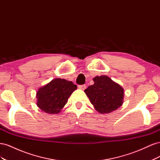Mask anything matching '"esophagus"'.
<instances>
[{"label": "esophagus", "instance_id": "34e87169", "mask_svg": "<svg viewBox=\"0 0 160 160\" xmlns=\"http://www.w3.org/2000/svg\"><path fill=\"white\" fill-rule=\"evenodd\" d=\"M78 87H79V88L80 89H82V90L85 89L86 88H87V86H86L85 85H79Z\"/></svg>", "mask_w": 160, "mask_h": 160}]
</instances>
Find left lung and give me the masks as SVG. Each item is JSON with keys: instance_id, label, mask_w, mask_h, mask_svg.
I'll return each instance as SVG.
<instances>
[{"instance_id": "obj_1", "label": "left lung", "mask_w": 160, "mask_h": 160, "mask_svg": "<svg viewBox=\"0 0 160 160\" xmlns=\"http://www.w3.org/2000/svg\"><path fill=\"white\" fill-rule=\"evenodd\" d=\"M93 81L94 84L89 86L85 93L96 111L109 113L122 105L124 91L121 85L106 75L96 76Z\"/></svg>"}]
</instances>
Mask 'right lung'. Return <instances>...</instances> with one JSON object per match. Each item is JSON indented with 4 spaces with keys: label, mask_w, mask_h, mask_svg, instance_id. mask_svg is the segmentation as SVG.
<instances>
[{
    "label": "right lung",
    "mask_w": 160,
    "mask_h": 160,
    "mask_svg": "<svg viewBox=\"0 0 160 160\" xmlns=\"http://www.w3.org/2000/svg\"><path fill=\"white\" fill-rule=\"evenodd\" d=\"M77 87L72 81L57 78L39 88L37 92V105L47 113L57 114Z\"/></svg>",
    "instance_id": "add662e5"
}]
</instances>
